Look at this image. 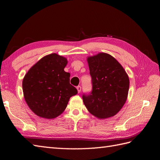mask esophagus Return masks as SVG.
I'll return each mask as SVG.
<instances>
[{"label":"esophagus","mask_w":160,"mask_h":160,"mask_svg":"<svg viewBox=\"0 0 160 160\" xmlns=\"http://www.w3.org/2000/svg\"><path fill=\"white\" fill-rule=\"evenodd\" d=\"M77 91H78V93H80V91L81 90V86H77Z\"/></svg>","instance_id":"esophagus-1"}]
</instances>
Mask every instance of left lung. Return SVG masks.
Listing matches in <instances>:
<instances>
[{"instance_id": "obj_1", "label": "left lung", "mask_w": 160, "mask_h": 160, "mask_svg": "<svg viewBox=\"0 0 160 160\" xmlns=\"http://www.w3.org/2000/svg\"><path fill=\"white\" fill-rule=\"evenodd\" d=\"M92 90L83 95L85 107L99 119L115 115L126 101L129 88V77L114 57L101 52L88 59Z\"/></svg>"}]
</instances>
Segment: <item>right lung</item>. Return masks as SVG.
<instances>
[{
	"label": "right lung",
	"mask_w": 160,
	"mask_h": 160,
	"mask_svg": "<svg viewBox=\"0 0 160 160\" xmlns=\"http://www.w3.org/2000/svg\"><path fill=\"white\" fill-rule=\"evenodd\" d=\"M65 57L55 53L42 57L27 72L22 81L24 98L37 115L46 119L63 112L71 97L77 93L64 71Z\"/></svg>",
	"instance_id": "add662e5"
}]
</instances>
